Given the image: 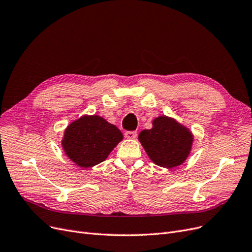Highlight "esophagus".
Returning a JSON list of instances; mask_svg holds the SVG:
<instances>
[{"label":"esophagus","mask_w":252,"mask_h":252,"mask_svg":"<svg viewBox=\"0 0 252 252\" xmlns=\"http://www.w3.org/2000/svg\"><path fill=\"white\" fill-rule=\"evenodd\" d=\"M124 135L128 139H134L137 136V132L136 131H126Z\"/></svg>","instance_id":"1"}]
</instances>
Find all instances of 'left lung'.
I'll return each instance as SVG.
<instances>
[{"instance_id": "8db88e82", "label": "left lung", "mask_w": 252, "mask_h": 252, "mask_svg": "<svg viewBox=\"0 0 252 252\" xmlns=\"http://www.w3.org/2000/svg\"><path fill=\"white\" fill-rule=\"evenodd\" d=\"M153 127L143 130L138 140L149 158L161 167L174 168L188 158L193 143V134L174 118L159 116Z\"/></svg>"}]
</instances>
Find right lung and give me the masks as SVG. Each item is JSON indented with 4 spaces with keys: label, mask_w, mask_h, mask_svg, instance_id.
Masks as SVG:
<instances>
[{
    "label": "right lung",
    "mask_w": 252,
    "mask_h": 252,
    "mask_svg": "<svg viewBox=\"0 0 252 252\" xmlns=\"http://www.w3.org/2000/svg\"><path fill=\"white\" fill-rule=\"evenodd\" d=\"M122 139L120 129L102 117L85 115L67 126L61 144L70 160L88 168L104 161Z\"/></svg>",
    "instance_id": "right-lung-1"
}]
</instances>
